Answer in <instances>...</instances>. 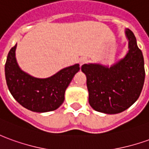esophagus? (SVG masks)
Returning a JSON list of instances; mask_svg holds the SVG:
<instances>
[{"instance_id":"1","label":"esophagus","mask_w":149,"mask_h":149,"mask_svg":"<svg viewBox=\"0 0 149 149\" xmlns=\"http://www.w3.org/2000/svg\"><path fill=\"white\" fill-rule=\"evenodd\" d=\"M87 61H88L87 58H85V57H81V58H80V60H79V64L81 66V65H83V64H85V63H87Z\"/></svg>"}]
</instances>
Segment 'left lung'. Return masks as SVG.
<instances>
[{"instance_id": "left-lung-1", "label": "left lung", "mask_w": 149, "mask_h": 149, "mask_svg": "<svg viewBox=\"0 0 149 149\" xmlns=\"http://www.w3.org/2000/svg\"><path fill=\"white\" fill-rule=\"evenodd\" d=\"M128 52L111 67L102 64H85L89 102L93 110L105 114L121 113L135 103L143 89L145 71L142 52L133 32L125 29Z\"/></svg>"}]
</instances>
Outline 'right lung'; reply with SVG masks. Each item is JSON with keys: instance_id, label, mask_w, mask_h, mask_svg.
<instances>
[{"instance_id": "right-lung-1", "label": "right lung", "mask_w": 149, "mask_h": 149, "mask_svg": "<svg viewBox=\"0 0 149 149\" xmlns=\"http://www.w3.org/2000/svg\"><path fill=\"white\" fill-rule=\"evenodd\" d=\"M17 44L9 51L6 66V83L18 103L34 112L44 113L58 109L64 101V93L80 65L64 68L47 78L35 77L22 71L16 60Z\"/></svg>"}]
</instances>
